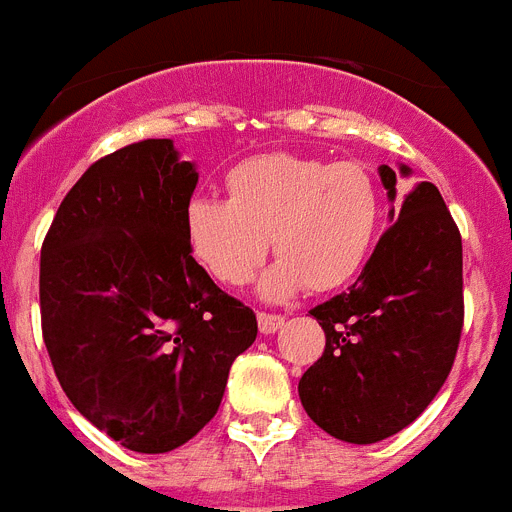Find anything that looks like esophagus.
<instances>
[{
  "label": "esophagus",
  "instance_id": "34e87169",
  "mask_svg": "<svg viewBox=\"0 0 512 512\" xmlns=\"http://www.w3.org/2000/svg\"><path fill=\"white\" fill-rule=\"evenodd\" d=\"M284 325V315H274V312H259V330L264 336H271L277 333Z\"/></svg>",
  "mask_w": 512,
  "mask_h": 512
}]
</instances>
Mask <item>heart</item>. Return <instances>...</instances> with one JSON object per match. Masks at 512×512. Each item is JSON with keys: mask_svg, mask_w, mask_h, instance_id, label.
Instances as JSON below:
<instances>
[{"mask_svg": "<svg viewBox=\"0 0 512 512\" xmlns=\"http://www.w3.org/2000/svg\"><path fill=\"white\" fill-rule=\"evenodd\" d=\"M225 192L228 200L187 202V243L212 279L243 287L264 264L271 235L279 261L261 279L266 300L346 287L364 269L382 223L377 179L356 161L261 153L225 174Z\"/></svg>", "mask_w": 512, "mask_h": 512, "instance_id": "b5f03b06", "label": "heart"}]
</instances>
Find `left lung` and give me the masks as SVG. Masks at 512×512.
Segmentation results:
<instances>
[{"instance_id":"8db88e82","label":"left lung","mask_w":512,"mask_h":512,"mask_svg":"<svg viewBox=\"0 0 512 512\" xmlns=\"http://www.w3.org/2000/svg\"><path fill=\"white\" fill-rule=\"evenodd\" d=\"M379 179L395 202V171L379 166ZM390 220L354 287L310 310L325 351L297 390L305 413L346 443L413 423L449 377L464 325L461 235L441 192L415 184Z\"/></svg>"}]
</instances>
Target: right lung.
<instances>
[{"label":"right lung","instance_id":"1","mask_svg":"<svg viewBox=\"0 0 512 512\" xmlns=\"http://www.w3.org/2000/svg\"><path fill=\"white\" fill-rule=\"evenodd\" d=\"M197 179L174 140L120 148L71 187L40 248L53 372L94 428L138 454L197 436L259 333L194 261L184 207Z\"/></svg>","mask_w":512,"mask_h":512}]
</instances>
